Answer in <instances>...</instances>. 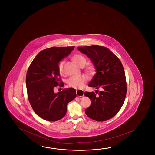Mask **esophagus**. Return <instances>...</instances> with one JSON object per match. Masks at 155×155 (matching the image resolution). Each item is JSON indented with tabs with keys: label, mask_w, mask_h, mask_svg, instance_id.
Listing matches in <instances>:
<instances>
[{
	"label": "esophagus",
	"mask_w": 155,
	"mask_h": 155,
	"mask_svg": "<svg viewBox=\"0 0 155 155\" xmlns=\"http://www.w3.org/2000/svg\"><path fill=\"white\" fill-rule=\"evenodd\" d=\"M76 94L77 96L78 97H83L84 96V92L83 90H76Z\"/></svg>",
	"instance_id": "obj_1"
}]
</instances>
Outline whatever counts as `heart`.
Wrapping results in <instances>:
<instances>
[{
    "label": "heart",
    "mask_w": 155,
    "mask_h": 155,
    "mask_svg": "<svg viewBox=\"0 0 155 155\" xmlns=\"http://www.w3.org/2000/svg\"><path fill=\"white\" fill-rule=\"evenodd\" d=\"M72 60L77 65L81 67L84 66V65L86 63V58L84 57V56L79 54L74 55L72 57ZM65 61L64 60L60 61L58 66L59 73L61 75L63 74L64 72V66L65 64ZM85 71L87 74H92L93 72V69L92 67H87L85 69ZM87 81V77L85 75L81 74L79 76L71 77L68 80L67 83L69 86L71 87L75 88V89H81L84 87Z\"/></svg>",
    "instance_id": "b5f03b06"
}]
</instances>
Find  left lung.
Instances as JSON below:
<instances>
[{
	"label": "left lung",
	"instance_id": "obj_1",
	"mask_svg": "<svg viewBox=\"0 0 155 155\" xmlns=\"http://www.w3.org/2000/svg\"><path fill=\"white\" fill-rule=\"evenodd\" d=\"M78 50L91 60L96 70L89 86L96 87L98 94L94 92H85V96L91 101V105L85 110V114L98 122L111 119L121 109L127 94V81L122 63L104 46H79Z\"/></svg>",
	"mask_w": 155,
	"mask_h": 155
}]
</instances>
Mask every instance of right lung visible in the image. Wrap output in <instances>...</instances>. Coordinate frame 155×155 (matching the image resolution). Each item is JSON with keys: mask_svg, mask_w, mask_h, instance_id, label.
Wrapping results in <instances>:
<instances>
[{"mask_svg": "<svg viewBox=\"0 0 155 155\" xmlns=\"http://www.w3.org/2000/svg\"><path fill=\"white\" fill-rule=\"evenodd\" d=\"M74 46L52 47L41 51L33 59L26 77L28 101L38 116L50 122L63 118L67 105L76 97L73 88L54 93L53 89L64 86L59 77V61L68 56ZM61 85L60 86V85Z\"/></svg>", "mask_w": 155, "mask_h": 155, "instance_id": "1", "label": "right lung"}]
</instances>
